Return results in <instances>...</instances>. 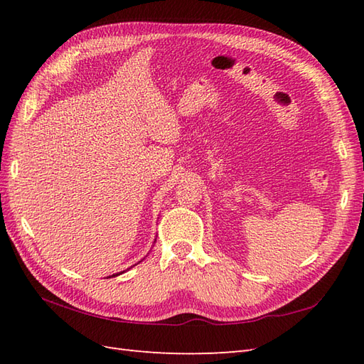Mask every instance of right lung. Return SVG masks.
Returning <instances> with one entry per match:
<instances>
[{"label": "right lung", "instance_id": "right-lung-1", "mask_svg": "<svg viewBox=\"0 0 364 364\" xmlns=\"http://www.w3.org/2000/svg\"><path fill=\"white\" fill-rule=\"evenodd\" d=\"M117 275H119V273H114V275H111V277H117ZM111 277H109V278H111Z\"/></svg>", "mask_w": 364, "mask_h": 364}]
</instances>
